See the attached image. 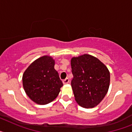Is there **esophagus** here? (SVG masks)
I'll use <instances>...</instances> for the list:
<instances>
[{
    "mask_svg": "<svg viewBox=\"0 0 132 132\" xmlns=\"http://www.w3.org/2000/svg\"><path fill=\"white\" fill-rule=\"evenodd\" d=\"M69 79L68 78H66V79H65L64 80H63V84H67L69 83Z\"/></svg>",
    "mask_w": 132,
    "mask_h": 132,
    "instance_id": "1",
    "label": "esophagus"
}]
</instances>
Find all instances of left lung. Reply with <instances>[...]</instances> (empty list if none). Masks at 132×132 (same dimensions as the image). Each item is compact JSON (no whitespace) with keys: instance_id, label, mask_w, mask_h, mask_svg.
I'll return each instance as SVG.
<instances>
[{"instance_id":"8db88e82","label":"left lung","mask_w":132,"mask_h":132,"mask_svg":"<svg viewBox=\"0 0 132 132\" xmlns=\"http://www.w3.org/2000/svg\"><path fill=\"white\" fill-rule=\"evenodd\" d=\"M71 65L73 75L71 84L75 101L83 108L97 106L109 88L107 67L97 58L87 54L72 58Z\"/></svg>"}]
</instances>
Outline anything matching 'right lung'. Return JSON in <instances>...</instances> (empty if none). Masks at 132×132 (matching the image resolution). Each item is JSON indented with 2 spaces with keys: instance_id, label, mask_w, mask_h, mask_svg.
<instances>
[{
  "instance_id": "1",
  "label": "right lung",
  "mask_w": 132,
  "mask_h": 132,
  "mask_svg": "<svg viewBox=\"0 0 132 132\" xmlns=\"http://www.w3.org/2000/svg\"><path fill=\"white\" fill-rule=\"evenodd\" d=\"M54 65L52 57L44 56L34 61L23 75L24 90L36 103L46 104L53 101L63 85Z\"/></svg>"
}]
</instances>
